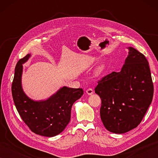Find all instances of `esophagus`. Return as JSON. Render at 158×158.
<instances>
[{
    "label": "esophagus",
    "instance_id": "1",
    "mask_svg": "<svg viewBox=\"0 0 158 158\" xmlns=\"http://www.w3.org/2000/svg\"><path fill=\"white\" fill-rule=\"evenodd\" d=\"M86 94L88 95H91L94 94V90H93L92 88H88V89L86 90Z\"/></svg>",
    "mask_w": 158,
    "mask_h": 158
}]
</instances>
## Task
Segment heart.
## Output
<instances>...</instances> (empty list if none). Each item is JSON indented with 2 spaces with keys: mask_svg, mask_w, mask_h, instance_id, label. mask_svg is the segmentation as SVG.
Segmentation results:
<instances>
[{
  "mask_svg": "<svg viewBox=\"0 0 158 158\" xmlns=\"http://www.w3.org/2000/svg\"><path fill=\"white\" fill-rule=\"evenodd\" d=\"M106 70V65L104 64H101L97 67L96 70H95V75L96 76H100L104 73Z\"/></svg>",
  "mask_w": 158,
  "mask_h": 158,
  "instance_id": "b5f03b06",
  "label": "heart"
}]
</instances>
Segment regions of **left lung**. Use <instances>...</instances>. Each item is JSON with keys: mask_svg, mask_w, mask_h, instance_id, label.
<instances>
[{"mask_svg": "<svg viewBox=\"0 0 158 158\" xmlns=\"http://www.w3.org/2000/svg\"><path fill=\"white\" fill-rule=\"evenodd\" d=\"M120 72H112L98 81L101 118L107 130L124 134L137 127L152 101L153 83L146 57L129 47Z\"/></svg>", "mask_w": 158, "mask_h": 158, "instance_id": "8db88e82", "label": "left lung"}]
</instances>
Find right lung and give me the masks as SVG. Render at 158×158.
<instances>
[{
  "instance_id": "obj_1",
  "label": "right lung",
  "mask_w": 158,
  "mask_h": 158,
  "mask_svg": "<svg viewBox=\"0 0 158 158\" xmlns=\"http://www.w3.org/2000/svg\"><path fill=\"white\" fill-rule=\"evenodd\" d=\"M31 57L28 54L19 60L15 68L11 91L19 115L36 135L52 137L59 135L70 121L71 109L83 94L82 88L64 86L46 100L34 101L23 92L21 84L23 64Z\"/></svg>"
}]
</instances>
